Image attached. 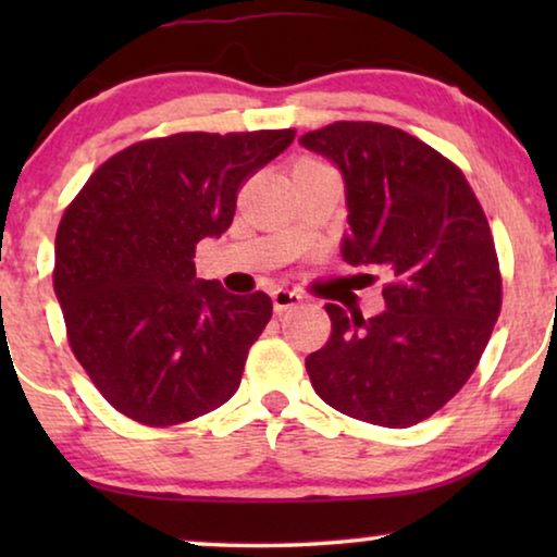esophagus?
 Listing matches in <instances>:
<instances>
[{
    "label": "esophagus",
    "mask_w": 557,
    "mask_h": 557,
    "mask_svg": "<svg viewBox=\"0 0 557 557\" xmlns=\"http://www.w3.org/2000/svg\"><path fill=\"white\" fill-rule=\"evenodd\" d=\"M271 299H273V311H276V314H284V311L299 307L304 296L299 292H292V288H276V292L271 294Z\"/></svg>",
    "instance_id": "obj_1"
}]
</instances>
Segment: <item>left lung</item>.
<instances>
[{
    "instance_id": "1",
    "label": "left lung",
    "mask_w": 557,
    "mask_h": 557,
    "mask_svg": "<svg viewBox=\"0 0 557 557\" xmlns=\"http://www.w3.org/2000/svg\"><path fill=\"white\" fill-rule=\"evenodd\" d=\"M299 144L345 182L342 258L391 273L375 317L326 304L311 385L339 413L408 429L461 391L490 342L502 307L490 223L459 166L400 128L337 121Z\"/></svg>"
}]
</instances>
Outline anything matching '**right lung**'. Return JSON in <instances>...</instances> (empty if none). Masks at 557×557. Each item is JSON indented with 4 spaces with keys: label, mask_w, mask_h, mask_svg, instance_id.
<instances>
[{
    "label": "right lung",
    "mask_w": 557,
    "mask_h": 557,
    "mask_svg": "<svg viewBox=\"0 0 557 557\" xmlns=\"http://www.w3.org/2000/svg\"><path fill=\"white\" fill-rule=\"evenodd\" d=\"M292 141L294 128L132 144L65 210L52 286L73 355L119 413L174 425L238 391L273 304L197 278L195 248L231 227L243 180Z\"/></svg>",
    "instance_id": "right-lung-1"
}]
</instances>
